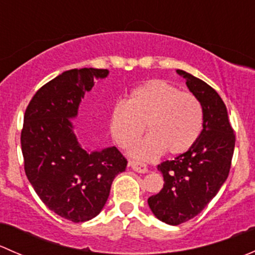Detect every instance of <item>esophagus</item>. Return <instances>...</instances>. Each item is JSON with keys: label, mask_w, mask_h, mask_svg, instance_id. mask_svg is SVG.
<instances>
[{"label": "esophagus", "mask_w": 255, "mask_h": 255, "mask_svg": "<svg viewBox=\"0 0 255 255\" xmlns=\"http://www.w3.org/2000/svg\"><path fill=\"white\" fill-rule=\"evenodd\" d=\"M129 166L133 169L134 171H137V173H140V174H144L148 171V166L145 165V164H142V163H138V161H129Z\"/></svg>", "instance_id": "obj_1"}]
</instances>
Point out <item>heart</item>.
I'll use <instances>...</instances> for the list:
<instances>
[{
	"mask_svg": "<svg viewBox=\"0 0 255 255\" xmlns=\"http://www.w3.org/2000/svg\"><path fill=\"white\" fill-rule=\"evenodd\" d=\"M144 126L149 135L132 149V155L144 160L163 151L181 155L201 135V102L164 80H149L130 92L127 104L116 105L110 116L111 134L122 148H129L143 134Z\"/></svg>",
	"mask_w": 255,
	"mask_h": 255,
	"instance_id": "b5f03b06",
	"label": "heart"
}]
</instances>
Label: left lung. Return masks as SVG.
Returning <instances> with one entry per match:
<instances>
[{
	"label": "left lung",
	"mask_w": 255,
	"mask_h": 255,
	"mask_svg": "<svg viewBox=\"0 0 255 255\" xmlns=\"http://www.w3.org/2000/svg\"><path fill=\"white\" fill-rule=\"evenodd\" d=\"M176 73L201 102L204 129L190 150L158 165L164 186L149 197L148 205L158 220L171 226L194 218L217 195L230 174L236 143L227 109L216 90L186 71Z\"/></svg>",
	"instance_id": "8db88e82"
}]
</instances>
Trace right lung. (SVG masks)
Listing matches in <instances>:
<instances>
[{
  "mask_svg": "<svg viewBox=\"0 0 255 255\" xmlns=\"http://www.w3.org/2000/svg\"><path fill=\"white\" fill-rule=\"evenodd\" d=\"M107 75V69L64 71L35 92L24 113L20 145L25 175L49 210L75 223L101 212L113 179L127 166L116 146L85 150L71 122L85 92Z\"/></svg>",
  "mask_w": 255,
  "mask_h": 255,
  "instance_id": "1",
  "label": "right lung"
}]
</instances>
